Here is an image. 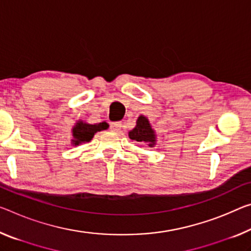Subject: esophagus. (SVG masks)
Returning <instances> with one entry per match:
<instances>
[{
    "label": "esophagus",
    "instance_id": "1",
    "mask_svg": "<svg viewBox=\"0 0 251 251\" xmlns=\"http://www.w3.org/2000/svg\"><path fill=\"white\" fill-rule=\"evenodd\" d=\"M122 128V123L121 122H114L110 124V129L114 132H118Z\"/></svg>",
    "mask_w": 251,
    "mask_h": 251
}]
</instances>
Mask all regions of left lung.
Listing matches in <instances>:
<instances>
[{"label": "left lung", "mask_w": 251, "mask_h": 251, "mask_svg": "<svg viewBox=\"0 0 251 251\" xmlns=\"http://www.w3.org/2000/svg\"><path fill=\"white\" fill-rule=\"evenodd\" d=\"M128 136L130 140L145 143L150 147H154L156 145V133H155V129L151 125L149 118L144 115H141L137 118L136 125L132 130H129Z\"/></svg>", "instance_id": "left-lung-1"}]
</instances>
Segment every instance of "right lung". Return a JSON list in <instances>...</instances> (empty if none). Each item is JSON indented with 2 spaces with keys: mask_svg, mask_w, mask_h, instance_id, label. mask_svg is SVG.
Segmentation results:
<instances>
[{
  "mask_svg": "<svg viewBox=\"0 0 251 251\" xmlns=\"http://www.w3.org/2000/svg\"><path fill=\"white\" fill-rule=\"evenodd\" d=\"M108 126L109 125L106 122L98 123V124H88V123L79 119V121L75 122L73 129H71V134H73L71 144L74 146L86 144V143L93 140L95 134L100 132V130L107 129Z\"/></svg>",
  "mask_w": 251,
  "mask_h": 251,
  "instance_id": "right-lung-1",
  "label": "right lung"
}]
</instances>
